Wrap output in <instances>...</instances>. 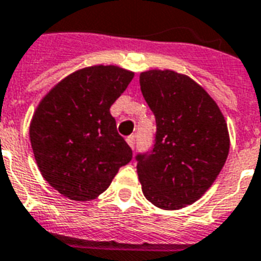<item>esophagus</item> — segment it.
<instances>
[{"label": "esophagus", "instance_id": "obj_1", "mask_svg": "<svg viewBox=\"0 0 261 261\" xmlns=\"http://www.w3.org/2000/svg\"><path fill=\"white\" fill-rule=\"evenodd\" d=\"M127 143H128V146L131 147V149H134L135 147V137L134 135H130V137H127Z\"/></svg>", "mask_w": 261, "mask_h": 261}]
</instances>
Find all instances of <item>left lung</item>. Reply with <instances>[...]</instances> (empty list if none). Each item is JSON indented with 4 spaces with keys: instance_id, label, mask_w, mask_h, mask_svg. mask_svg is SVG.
<instances>
[{
    "instance_id": "obj_1",
    "label": "left lung",
    "mask_w": 261,
    "mask_h": 261,
    "mask_svg": "<svg viewBox=\"0 0 261 261\" xmlns=\"http://www.w3.org/2000/svg\"><path fill=\"white\" fill-rule=\"evenodd\" d=\"M139 85L157 123L151 153L137 155L142 192L159 208L180 210L202 198L226 163L227 123L188 75L151 69L139 74Z\"/></svg>"
}]
</instances>
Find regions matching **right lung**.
<instances>
[{
  "instance_id": "1",
  "label": "right lung",
  "mask_w": 261,
  "mask_h": 261,
  "mask_svg": "<svg viewBox=\"0 0 261 261\" xmlns=\"http://www.w3.org/2000/svg\"><path fill=\"white\" fill-rule=\"evenodd\" d=\"M133 79V71L115 65L84 67L36 107L30 124L35 160L44 180L67 199H96L133 159L110 112Z\"/></svg>"
}]
</instances>
